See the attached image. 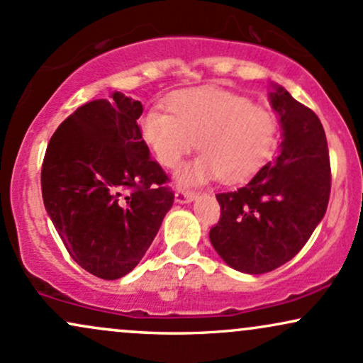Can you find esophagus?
Here are the masks:
<instances>
[{"mask_svg": "<svg viewBox=\"0 0 363 363\" xmlns=\"http://www.w3.org/2000/svg\"><path fill=\"white\" fill-rule=\"evenodd\" d=\"M194 199L195 194L189 190H177V194H174V202L177 203H190Z\"/></svg>", "mask_w": 363, "mask_h": 363, "instance_id": "esophagus-1", "label": "esophagus"}]
</instances>
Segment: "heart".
I'll list each match as a JSON object with an SVG mask.
<instances>
[{
    "label": "heart",
    "mask_w": 363,
    "mask_h": 363,
    "mask_svg": "<svg viewBox=\"0 0 363 363\" xmlns=\"http://www.w3.org/2000/svg\"><path fill=\"white\" fill-rule=\"evenodd\" d=\"M169 115L149 110L139 118V134L164 168H177L194 149L202 155L178 173L182 185H200L219 177L225 183L248 180L274 155L275 115L246 96L202 86L173 93Z\"/></svg>",
    "instance_id": "obj_1"
}]
</instances>
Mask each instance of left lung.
<instances>
[{"mask_svg":"<svg viewBox=\"0 0 363 363\" xmlns=\"http://www.w3.org/2000/svg\"><path fill=\"white\" fill-rule=\"evenodd\" d=\"M268 96L282 129L279 156L245 186L216 195L220 219L208 233L217 255L250 275L275 270L299 253L325 217L331 190L318 115L280 84H272Z\"/></svg>","mask_w":363,"mask_h":363,"instance_id":"obj_1","label":"left lung"}]
</instances>
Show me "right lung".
I'll return each mask as SVG.
<instances>
[{
  "label": "right lung",
  "mask_w": 363,
  "mask_h": 363,
  "mask_svg": "<svg viewBox=\"0 0 363 363\" xmlns=\"http://www.w3.org/2000/svg\"><path fill=\"white\" fill-rule=\"evenodd\" d=\"M140 101L121 91L81 105L54 132L42 163L55 231L81 268L105 280L134 270L174 200L140 139Z\"/></svg>",
  "instance_id": "1"
}]
</instances>
